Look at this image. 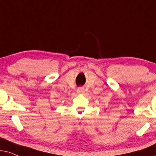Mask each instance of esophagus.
<instances>
[{"instance_id":"obj_1","label":"esophagus","mask_w":156,"mask_h":156,"mask_svg":"<svg viewBox=\"0 0 156 156\" xmlns=\"http://www.w3.org/2000/svg\"><path fill=\"white\" fill-rule=\"evenodd\" d=\"M77 93H84V88H78L77 89Z\"/></svg>"}]
</instances>
